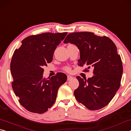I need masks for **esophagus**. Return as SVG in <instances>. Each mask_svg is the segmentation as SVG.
<instances>
[{
    "label": "esophagus",
    "mask_w": 131,
    "mask_h": 131,
    "mask_svg": "<svg viewBox=\"0 0 131 131\" xmlns=\"http://www.w3.org/2000/svg\"><path fill=\"white\" fill-rule=\"evenodd\" d=\"M67 77H68V80H71V79H72L73 78L72 76H69V75H68V76Z\"/></svg>",
    "instance_id": "obj_1"
}]
</instances>
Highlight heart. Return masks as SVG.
I'll return each instance as SVG.
<instances>
[{
  "label": "heart",
  "instance_id": "1",
  "mask_svg": "<svg viewBox=\"0 0 131 131\" xmlns=\"http://www.w3.org/2000/svg\"><path fill=\"white\" fill-rule=\"evenodd\" d=\"M65 70L66 71H67V72H69L70 70V68H69V67H66L65 68Z\"/></svg>",
  "mask_w": 131,
  "mask_h": 131
}]
</instances>
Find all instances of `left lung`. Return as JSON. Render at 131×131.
I'll use <instances>...</instances> for the list:
<instances>
[{
	"label": "left lung",
	"mask_w": 131,
	"mask_h": 131,
	"mask_svg": "<svg viewBox=\"0 0 131 131\" xmlns=\"http://www.w3.org/2000/svg\"><path fill=\"white\" fill-rule=\"evenodd\" d=\"M63 43L74 44L79 48V66L93 69L94 76L91 78L76 77L79 81L74 92L77 101L91 110L107 105L120 87L123 72L121 57L113 41L107 36L80 32L70 33ZM84 71L89 70L85 69Z\"/></svg>",
	"instance_id": "8db88e82"
}]
</instances>
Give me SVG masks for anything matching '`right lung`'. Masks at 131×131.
<instances>
[{"label": "right lung", "instance_id": "obj_1", "mask_svg": "<svg viewBox=\"0 0 131 131\" xmlns=\"http://www.w3.org/2000/svg\"><path fill=\"white\" fill-rule=\"evenodd\" d=\"M67 32L31 35L15 50L10 63L12 88L19 102L29 112L41 114L54 105L58 90L67 80L63 73L46 79L44 66L51 62L57 46Z\"/></svg>", "mask_w": 131, "mask_h": 131}]
</instances>
